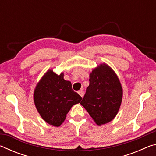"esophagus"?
I'll use <instances>...</instances> for the list:
<instances>
[{
  "label": "esophagus",
  "instance_id": "34e87169",
  "mask_svg": "<svg viewBox=\"0 0 156 156\" xmlns=\"http://www.w3.org/2000/svg\"><path fill=\"white\" fill-rule=\"evenodd\" d=\"M78 94L80 95V96L83 98V96H84V91L83 90H80V91H78Z\"/></svg>",
  "mask_w": 156,
  "mask_h": 156
}]
</instances>
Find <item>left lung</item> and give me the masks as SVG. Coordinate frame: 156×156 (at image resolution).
<instances>
[{"label":"left lung","mask_w":156,"mask_h":156,"mask_svg":"<svg viewBox=\"0 0 156 156\" xmlns=\"http://www.w3.org/2000/svg\"><path fill=\"white\" fill-rule=\"evenodd\" d=\"M123 91L117 74L106 63L89 73V85L80 104L98 125L113 120L119 111Z\"/></svg>","instance_id":"1"}]
</instances>
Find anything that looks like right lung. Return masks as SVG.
<instances>
[{
  "label": "right lung",
  "instance_id": "add662e5",
  "mask_svg": "<svg viewBox=\"0 0 156 156\" xmlns=\"http://www.w3.org/2000/svg\"><path fill=\"white\" fill-rule=\"evenodd\" d=\"M81 100L72 89L71 82L64 79V73L58 75L52 69L44 73L34 92V104L41 118L57 127L64 122L73 105Z\"/></svg>",
  "mask_w": 156,
  "mask_h": 156
}]
</instances>
